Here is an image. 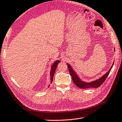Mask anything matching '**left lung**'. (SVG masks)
<instances>
[{"label":"left lung","instance_id":"obj_1","mask_svg":"<svg viewBox=\"0 0 122 122\" xmlns=\"http://www.w3.org/2000/svg\"><path fill=\"white\" fill-rule=\"evenodd\" d=\"M66 64L68 66V69H69V72L70 73V74L72 76V80L74 83V84L76 85V86H77L78 87L81 89H85L89 88H98L102 84L104 81L106 80V79L107 77V76L109 75L110 72V71L111 70L112 66H113V64L114 63H113L112 66L111 67V68H110L108 71H107L105 74H104L101 77H100L97 80L89 82V83H87V82L82 81L81 79L79 78L78 75L75 73L74 71H73L72 67L69 64H68L67 63Z\"/></svg>","mask_w":122,"mask_h":122}]
</instances>
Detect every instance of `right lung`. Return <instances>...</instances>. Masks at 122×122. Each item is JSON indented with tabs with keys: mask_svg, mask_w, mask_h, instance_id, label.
<instances>
[{
	"mask_svg": "<svg viewBox=\"0 0 122 122\" xmlns=\"http://www.w3.org/2000/svg\"><path fill=\"white\" fill-rule=\"evenodd\" d=\"M60 60H57L55 61L53 64L51 66V71H50V83H51L52 81H53V76H54L55 73L56 71V68L57 67L58 63H60ZM50 85H49L48 86V87H49Z\"/></svg>",
	"mask_w": 122,
	"mask_h": 122,
	"instance_id": "add662e5",
	"label": "right lung"
}]
</instances>
